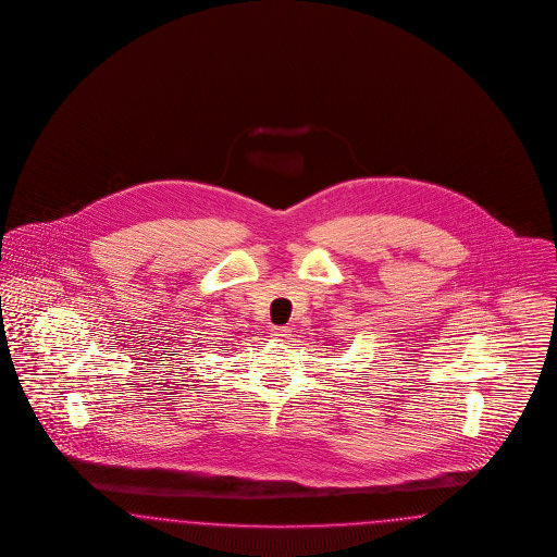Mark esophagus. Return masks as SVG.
Returning a JSON list of instances; mask_svg holds the SVG:
<instances>
[{"label": "esophagus", "instance_id": "1", "mask_svg": "<svg viewBox=\"0 0 557 557\" xmlns=\"http://www.w3.org/2000/svg\"><path fill=\"white\" fill-rule=\"evenodd\" d=\"M271 335H275L280 339H286L289 335V330L288 327H271Z\"/></svg>", "mask_w": 557, "mask_h": 557}]
</instances>
